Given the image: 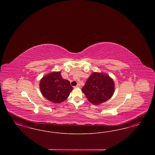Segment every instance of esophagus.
Returning <instances> with one entry per match:
<instances>
[{"label":"esophagus","mask_w":155,"mask_h":155,"mask_svg":"<svg viewBox=\"0 0 155 155\" xmlns=\"http://www.w3.org/2000/svg\"><path fill=\"white\" fill-rule=\"evenodd\" d=\"M81 87V85H80V84H78L75 87H74V88H80Z\"/></svg>","instance_id":"esophagus-1"}]
</instances>
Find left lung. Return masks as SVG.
Listing matches in <instances>:
<instances>
[{
  "instance_id": "obj_1",
  "label": "left lung",
  "mask_w": 155,
  "mask_h": 155,
  "mask_svg": "<svg viewBox=\"0 0 155 155\" xmlns=\"http://www.w3.org/2000/svg\"><path fill=\"white\" fill-rule=\"evenodd\" d=\"M114 89V82L108 74L94 72L81 90L89 102L99 105L111 98Z\"/></svg>"
}]
</instances>
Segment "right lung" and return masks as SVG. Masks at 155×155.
Here are the masks:
<instances>
[{"mask_svg": "<svg viewBox=\"0 0 155 155\" xmlns=\"http://www.w3.org/2000/svg\"><path fill=\"white\" fill-rule=\"evenodd\" d=\"M39 88L42 95L54 103L66 101L73 89L69 81L62 78L60 71H53L44 76L39 82Z\"/></svg>", "mask_w": 155, "mask_h": 155, "instance_id": "1", "label": "right lung"}]
</instances>
